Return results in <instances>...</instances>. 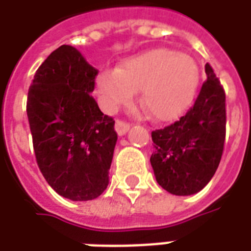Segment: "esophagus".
<instances>
[{
	"label": "esophagus",
	"instance_id": "34e87169",
	"mask_svg": "<svg viewBox=\"0 0 251 251\" xmlns=\"http://www.w3.org/2000/svg\"><path fill=\"white\" fill-rule=\"evenodd\" d=\"M130 129V124H127L125 121L122 120H117L115 121V130L117 133L120 134V136H124L126 134V131Z\"/></svg>",
	"mask_w": 251,
	"mask_h": 251
}]
</instances>
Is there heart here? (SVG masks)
I'll list each match as a JSON object with an SVG mask.
<instances>
[{
  "label": "heart",
  "instance_id": "b5f03b06",
  "mask_svg": "<svg viewBox=\"0 0 251 251\" xmlns=\"http://www.w3.org/2000/svg\"><path fill=\"white\" fill-rule=\"evenodd\" d=\"M199 86V70L189 56L153 50L124 62L117 70L98 76V91L104 107L117 109L141 91L140 103L154 120L179 117L192 103Z\"/></svg>",
  "mask_w": 251,
  "mask_h": 251
}]
</instances>
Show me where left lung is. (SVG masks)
Segmentation results:
<instances>
[{
	"mask_svg": "<svg viewBox=\"0 0 251 251\" xmlns=\"http://www.w3.org/2000/svg\"><path fill=\"white\" fill-rule=\"evenodd\" d=\"M194 106L175 124L152 131L151 156L157 183L171 194L199 192L218 169L226 138V93L212 67Z\"/></svg>",
	"mask_w": 251,
	"mask_h": 251,
	"instance_id": "1",
	"label": "left lung"
}]
</instances>
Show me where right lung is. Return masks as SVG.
<instances>
[{"label":"right lung","instance_id":"add662e5","mask_svg":"<svg viewBox=\"0 0 251 251\" xmlns=\"http://www.w3.org/2000/svg\"><path fill=\"white\" fill-rule=\"evenodd\" d=\"M98 70L80 52L62 46L36 71L28 90L36 163L63 198L84 201L107 188L117 131L90 95Z\"/></svg>","mask_w":251,"mask_h":251}]
</instances>
